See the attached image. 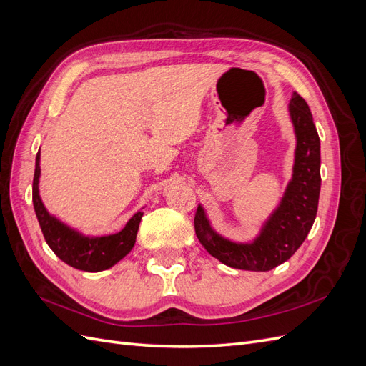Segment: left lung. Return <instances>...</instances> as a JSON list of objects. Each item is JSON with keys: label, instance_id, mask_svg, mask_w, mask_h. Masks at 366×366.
<instances>
[{"label": "left lung", "instance_id": "left-lung-1", "mask_svg": "<svg viewBox=\"0 0 366 366\" xmlns=\"http://www.w3.org/2000/svg\"><path fill=\"white\" fill-rule=\"evenodd\" d=\"M296 132L293 180L281 206L252 244H235L210 229L203 209L194 218L195 234L204 249L229 267L269 272L285 262L302 244L312 229L320 191V142L307 102L296 92L289 105Z\"/></svg>", "mask_w": 366, "mask_h": 366}]
</instances>
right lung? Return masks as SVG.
Here are the masks:
<instances>
[{
  "mask_svg": "<svg viewBox=\"0 0 366 366\" xmlns=\"http://www.w3.org/2000/svg\"><path fill=\"white\" fill-rule=\"evenodd\" d=\"M39 172L41 169L38 152L35 177H33L31 187L33 206H35V212L39 221L42 235L46 238L49 247L65 264L84 272H101L113 267L116 262H119L134 247L139 224L143 215L142 212H137L132 217L119 234L101 238L81 237L79 234H76V232L61 224L58 219L50 217L46 207H44L38 191Z\"/></svg>",
  "mask_w": 366,
  "mask_h": 366,
  "instance_id": "right-lung-1",
  "label": "right lung"
}]
</instances>
